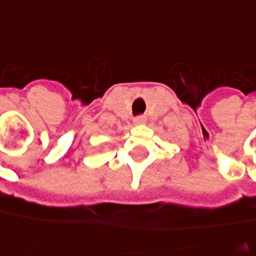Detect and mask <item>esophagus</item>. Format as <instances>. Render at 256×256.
Here are the masks:
<instances>
[{"label": "esophagus", "instance_id": "esophagus-1", "mask_svg": "<svg viewBox=\"0 0 256 256\" xmlns=\"http://www.w3.org/2000/svg\"><path fill=\"white\" fill-rule=\"evenodd\" d=\"M145 121H146L145 116H136V118L134 120V124H135V125H142V124H145Z\"/></svg>", "mask_w": 256, "mask_h": 256}]
</instances>
